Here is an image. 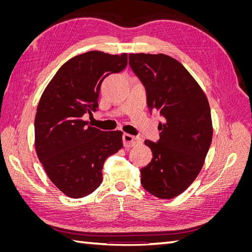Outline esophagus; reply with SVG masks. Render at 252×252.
Masks as SVG:
<instances>
[{
	"label": "esophagus",
	"mask_w": 252,
	"mask_h": 252,
	"mask_svg": "<svg viewBox=\"0 0 252 252\" xmlns=\"http://www.w3.org/2000/svg\"><path fill=\"white\" fill-rule=\"evenodd\" d=\"M123 143H124L125 147L130 148V147L135 146V145L142 143V139L139 138V136H134V135H131L129 133H124L123 134Z\"/></svg>",
	"instance_id": "esophagus-1"
}]
</instances>
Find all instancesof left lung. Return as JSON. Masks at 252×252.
<instances>
[{"mask_svg":"<svg viewBox=\"0 0 252 252\" xmlns=\"http://www.w3.org/2000/svg\"><path fill=\"white\" fill-rule=\"evenodd\" d=\"M129 65L146 91L150 113L158 111L159 140H146L151 162L141 169L144 189L172 199L200 173L212 140L210 106L199 84L177 60L159 53H130Z\"/></svg>","mask_w":252,"mask_h":252,"instance_id":"left-lung-1","label":"left lung"}]
</instances>
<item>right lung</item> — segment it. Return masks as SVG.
Segmentation results:
<instances>
[{
    "label": "right lung",
    "mask_w": 252,
    "mask_h": 252,
    "mask_svg": "<svg viewBox=\"0 0 252 252\" xmlns=\"http://www.w3.org/2000/svg\"><path fill=\"white\" fill-rule=\"evenodd\" d=\"M127 53L89 51L60 68L41 96L34 119L35 151L48 178L72 199L101 185L105 159L123 147L122 134L83 120L96 111L103 80L127 66Z\"/></svg>",
    "instance_id": "add662e5"
}]
</instances>
